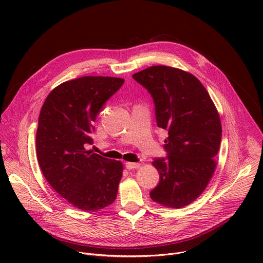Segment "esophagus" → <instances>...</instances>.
I'll use <instances>...</instances> for the list:
<instances>
[{
	"mask_svg": "<svg viewBox=\"0 0 263 263\" xmlns=\"http://www.w3.org/2000/svg\"><path fill=\"white\" fill-rule=\"evenodd\" d=\"M126 167L128 170H133V168H139L140 167V163H134V162H127L126 163Z\"/></svg>",
	"mask_w": 263,
	"mask_h": 263,
	"instance_id": "esophagus-1",
	"label": "esophagus"
}]
</instances>
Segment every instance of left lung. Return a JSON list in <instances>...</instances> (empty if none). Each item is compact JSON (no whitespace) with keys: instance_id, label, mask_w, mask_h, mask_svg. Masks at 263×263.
Wrapping results in <instances>:
<instances>
[{"instance_id":"left-lung-1","label":"left lung","mask_w":263,"mask_h":263,"mask_svg":"<svg viewBox=\"0 0 263 263\" xmlns=\"http://www.w3.org/2000/svg\"><path fill=\"white\" fill-rule=\"evenodd\" d=\"M151 93L158 127L167 131L165 158L152 162L159 183L151 199L165 207L182 208L206 189L215 168L221 139L218 112L208 91L193 73L154 65L133 74Z\"/></svg>"}]
</instances>
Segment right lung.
I'll list each match as a JSON object with an SVG mask.
<instances>
[{
    "instance_id": "1",
    "label": "right lung",
    "mask_w": 263,
    "mask_h": 263,
    "mask_svg": "<svg viewBox=\"0 0 263 263\" xmlns=\"http://www.w3.org/2000/svg\"><path fill=\"white\" fill-rule=\"evenodd\" d=\"M125 80L85 76L63 82L47 97L39 118L36 154L41 170L59 196L85 211L115 202L123 163L87 151L93 122Z\"/></svg>"
}]
</instances>
